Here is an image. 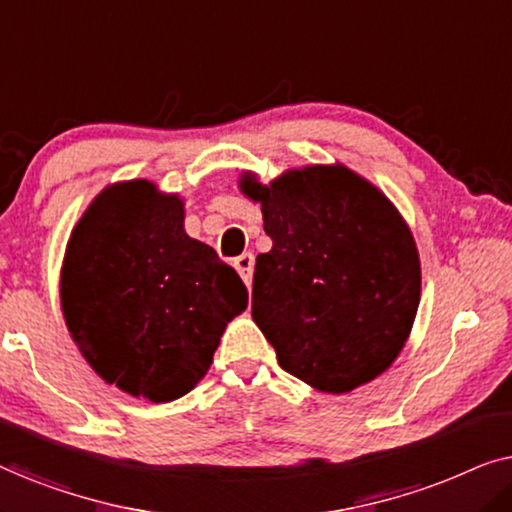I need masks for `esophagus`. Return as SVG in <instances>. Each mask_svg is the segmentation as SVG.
<instances>
[{
    "label": "esophagus",
    "instance_id": "esophagus-1",
    "mask_svg": "<svg viewBox=\"0 0 512 512\" xmlns=\"http://www.w3.org/2000/svg\"><path fill=\"white\" fill-rule=\"evenodd\" d=\"M254 254H242L235 258V270L240 272V277L244 279V284H251V277H254Z\"/></svg>",
    "mask_w": 512,
    "mask_h": 512
}]
</instances>
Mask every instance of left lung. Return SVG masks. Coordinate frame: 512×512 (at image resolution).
<instances>
[{"instance_id":"left-lung-1","label":"left lung","mask_w":512,"mask_h":512,"mask_svg":"<svg viewBox=\"0 0 512 512\" xmlns=\"http://www.w3.org/2000/svg\"><path fill=\"white\" fill-rule=\"evenodd\" d=\"M242 191L261 202L272 249L256 258L251 317L286 373L347 394L384 373L408 340L422 272L410 228L373 184L312 165Z\"/></svg>"}]
</instances>
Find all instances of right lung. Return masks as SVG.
Listing matches in <instances>:
<instances>
[{
  "label": "right lung",
  "instance_id": "obj_1",
  "mask_svg": "<svg viewBox=\"0 0 512 512\" xmlns=\"http://www.w3.org/2000/svg\"><path fill=\"white\" fill-rule=\"evenodd\" d=\"M62 312L104 382L153 403L188 394L212 366L247 286L184 230V202L146 179L97 195L76 223L60 279Z\"/></svg>",
  "mask_w": 512,
  "mask_h": 512
}]
</instances>
